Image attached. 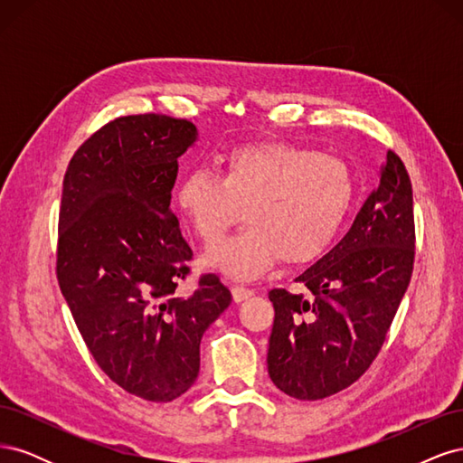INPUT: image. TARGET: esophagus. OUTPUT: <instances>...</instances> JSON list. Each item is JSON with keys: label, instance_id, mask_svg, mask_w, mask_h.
I'll return each instance as SVG.
<instances>
[{"label": "esophagus", "instance_id": "esophagus-1", "mask_svg": "<svg viewBox=\"0 0 463 463\" xmlns=\"http://www.w3.org/2000/svg\"><path fill=\"white\" fill-rule=\"evenodd\" d=\"M232 293H233V301L235 303H241V301L249 299L250 296H255V289L253 288H245V286H233Z\"/></svg>", "mask_w": 463, "mask_h": 463}]
</instances>
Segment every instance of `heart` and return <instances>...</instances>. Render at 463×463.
<instances>
[{
  "label": "heart",
  "mask_w": 463,
  "mask_h": 463,
  "mask_svg": "<svg viewBox=\"0 0 463 463\" xmlns=\"http://www.w3.org/2000/svg\"><path fill=\"white\" fill-rule=\"evenodd\" d=\"M220 174L191 170L179 181L175 201L206 243L222 237L245 206L247 226L204 255L213 269L237 279L262 276L279 257H317L354 199V177L342 158L286 141L237 145L222 156Z\"/></svg>",
  "instance_id": "heart-1"
}]
</instances>
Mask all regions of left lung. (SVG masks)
Wrapping results in <instances>:
<instances>
[{"label":"left lung","mask_w":463,"mask_h":463,"mask_svg":"<svg viewBox=\"0 0 463 463\" xmlns=\"http://www.w3.org/2000/svg\"><path fill=\"white\" fill-rule=\"evenodd\" d=\"M415 260L410 174L388 150L376 189L330 253L296 278L307 293L270 289L269 374L284 394L322 400L352 386L381 352Z\"/></svg>","instance_id":"obj_1"}]
</instances>
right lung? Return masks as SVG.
I'll return each mask as SVG.
<instances>
[{"label":"right lung","instance_id":"obj_1","mask_svg":"<svg viewBox=\"0 0 463 463\" xmlns=\"http://www.w3.org/2000/svg\"><path fill=\"white\" fill-rule=\"evenodd\" d=\"M197 138L162 114L106 123L63 177L55 274L90 355L111 381L148 402H172L197 381L201 338L230 289L204 274L187 296L193 250L172 213L177 158Z\"/></svg>","mask_w":463,"mask_h":463}]
</instances>
